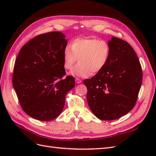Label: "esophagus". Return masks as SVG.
<instances>
[{"mask_svg":"<svg viewBox=\"0 0 156 156\" xmlns=\"http://www.w3.org/2000/svg\"><path fill=\"white\" fill-rule=\"evenodd\" d=\"M75 82H76L77 84H79L81 83V80L79 78H75Z\"/></svg>","mask_w":156,"mask_h":156,"instance_id":"1","label":"esophagus"}]
</instances>
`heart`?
<instances>
[{
    "label": "heart",
    "mask_w": 156,
    "mask_h": 156,
    "mask_svg": "<svg viewBox=\"0 0 156 156\" xmlns=\"http://www.w3.org/2000/svg\"><path fill=\"white\" fill-rule=\"evenodd\" d=\"M111 55L108 42L96 38H77L63 51L64 66L72 69L78 61L79 63L70 72L75 77H85L96 74L105 68Z\"/></svg>",
    "instance_id": "b5f03b06"
}]
</instances>
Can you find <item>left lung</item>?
Here are the masks:
<instances>
[{
	"label": "left lung",
	"mask_w": 156,
	"mask_h": 156,
	"mask_svg": "<svg viewBox=\"0 0 156 156\" xmlns=\"http://www.w3.org/2000/svg\"><path fill=\"white\" fill-rule=\"evenodd\" d=\"M107 65L91 79L84 80L92 112L103 120L118 119L132 110L142 84L141 66L127 42L112 37Z\"/></svg>",
	"instance_id": "8db88e82"
}]
</instances>
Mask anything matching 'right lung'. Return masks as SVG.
I'll return each instance as SVG.
<instances>
[{"label":"right lung","instance_id":"add662e5","mask_svg":"<svg viewBox=\"0 0 156 156\" xmlns=\"http://www.w3.org/2000/svg\"><path fill=\"white\" fill-rule=\"evenodd\" d=\"M66 45L63 33L48 32L27 42L17 56L13 86L23 110L33 119H56L63 110L66 95L75 87L73 77L62 79Z\"/></svg>","mask_w":156,"mask_h":156}]
</instances>
